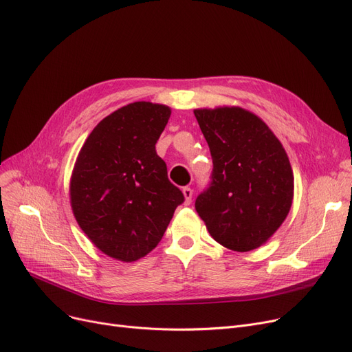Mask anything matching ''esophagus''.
Masks as SVG:
<instances>
[{
	"label": "esophagus",
	"instance_id": "esophagus-1",
	"mask_svg": "<svg viewBox=\"0 0 352 352\" xmlns=\"http://www.w3.org/2000/svg\"><path fill=\"white\" fill-rule=\"evenodd\" d=\"M182 194H184V198H186V201H184V202H186V206H188L191 202V198H192V190L188 188V187H184Z\"/></svg>",
	"mask_w": 352,
	"mask_h": 352
}]
</instances>
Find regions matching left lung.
I'll use <instances>...</instances> for the list:
<instances>
[{"instance_id":"obj_1","label":"left lung","mask_w":352,"mask_h":352,"mask_svg":"<svg viewBox=\"0 0 352 352\" xmlns=\"http://www.w3.org/2000/svg\"><path fill=\"white\" fill-rule=\"evenodd\" d=\"M211 157L210 187L195 210L217 243L236 252L264 245L294 198L288 155L268 125L241 107L194 109Z\"/></svg>"}]
</instances>
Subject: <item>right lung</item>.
Masks as SVG:
<instances>
[{
    "label": "right lung",
    "instance_id": "right-lung-1",
    "mask_svg": "<svg viewBox=\"0 0 352 352\" xmlns=\"http://www.w3.org/2000/svg\"><path fill=\"white\" fill-rule=\"evenodd\" d=\"M170 116V107L148 101L121 107L92 129L74 165L72 214L114 260L133 263L151 252L184 202L155 151Z\"/></svg>",
    "mask_w": 352,
    "mask_h": 352
}]
</instances>
